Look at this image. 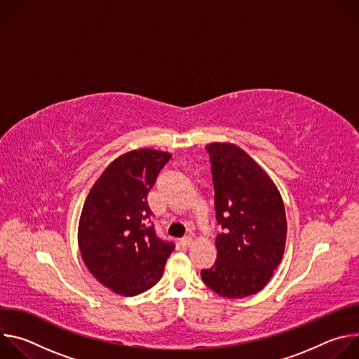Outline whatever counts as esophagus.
Segmentation results:
<instances>
[{"label":"esophagus","mask_w":359,"mask_h":359,"mask_svg":"<svg viewBox=\"0 0 359 359\" xmlns=\"http://www.w3.org/2000/svg\"><path fill=\"white\" fill-rule=\"evenodd\" d=\"M191 241H193V238H191L190 236H186V237L180 238L179 244H180V247H182V248H187V247L191 244Z\"/></svg>","instance_id":"obj_1"}]
</instances>
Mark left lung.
I'll return each mask as SVG.
<instances>
[{"mask_svg":"<svg viewBox=\"0 0 359 359\" xmlns=\"http://www.w3.org/2000/svg\"><path fill=\"white\" fill-rule=\"evenodd\" d=\"M217 223V260L201 280L226 298H244L266 287L281 263L287 219L278 189L244 150L210 143Z\"/></svg>","mask_w":359,"mask_h":359,"instance_id":"1","label":"left lung"}]
</instances>
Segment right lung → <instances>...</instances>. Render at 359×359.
Here are the masks:
<instances>
[{"label": "right lung", "mask_w": 359, "mask_h": 359, "mask_svg": "<svg viewBox=\"0 0 359 359\" xmlns=\"http://www.w3.org/2000/svg\"><path fill=\"white\" fill-rule=\"evenodd\" d=\"M170 153L139 149L114 161L92 186L81 213L78 244L93 277L114 292L133 297L163 276L175 243L155 233L147 193Z\"/></svg>", "instance_id": "1"}]
</instances>
